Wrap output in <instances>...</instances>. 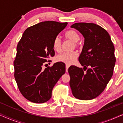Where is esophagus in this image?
<instances>
[{
    "instance_id": "1",
    "label": "esophagus",
    "mask_w": 123,
    "mask_h": 123,
    "mask_svg": "<svg viewBox=\"0 0 123 123\" xmlns=\"http://www.w3.org/2000/svg\"><path fill=\"white\" fill-rule=\"evenodd\" d=\"M70 67V65H66V71L68 72V69Z\"/></svg>"
}]
</instances>
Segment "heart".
<instances>
[{
    "instance_id": "1",
    "label": "heart",
    "mask_w": 123,
    "mask_h": 123,
    "mask_svg": "<svg viewBox=\"0 0 123 123\" xmlns=\"http://www.w3.org/2000/svg\"><path fill=\"white\" fill-rule=\"evenodd\" d=\"M65 37L67 39H70L74 43V47H79L80 43V35L79 33L74 29H70L67 31L65 34ZM53 47L55 51L60 52L61 48V41L59 37H56L54 39L53 42ZM77 57V53L75 51L68 52H63L57 56V60L58 61L62 62L67 65H70L73 63Z\"/></svg>"
}]
</instances>
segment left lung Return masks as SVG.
<instances>
[{
    "instance_id": "8db88e82",
    "label": "left lung",
    "mask_w": 123,
    "mask_h": 123,
    "mask_svg": "<svg viewBox=\"0 0 123 123\" xmlns=\"http://www.w3.org/2000/svg\"><path fill=\"white\" fill-rule=\"evenodd\" d=\"M71 27L79 31L85 38L79 57L84 70L75 66L68 70L72 93L77 99H93L104 90L113 76L116 61L114 44L108 32L96 24L76 23Z\"/></svg>"
}]
</instances>
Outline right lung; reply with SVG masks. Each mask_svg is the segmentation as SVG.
I'll return each instance as SVG.
<instances>
[{
	"instance_id": "1",
	"label": "right lung",
	"mask_w": 123,
	"mask_h": 123,
	"mask_svg": "<svg viewBox=\"0 0 123 123\" xmlns=\"http://www.w3.org/2000/svg\"><path fill=\"white\" fill-rule=\"evenodd\" d=\"M67 24L41 22L25 29L18 42L14 61V77L20 92L29 101L38 104L48 101L53 87L65 73L63 62L45 69L42 66L47 65L49 57L55 56L53 40Z\"/></svg>"
}]
</instances>
